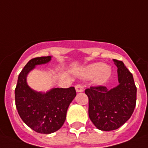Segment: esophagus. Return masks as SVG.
<instances>
[{
	"instance_id": "esophagus-1",
	"label": "esophagus",
	"mask_w": 148,
	"mask_h": 148,
	"mask_svg": "<svg viewBox=\"0 0 148 148\" xmlns=\"http://www.w3.org/2000/svg\"><path fill=\"white\" fill-rule=\"evenodd\" d=\"M75 90H76V92H83V86H81V85H76L75 86Z\"/></svg>"
}]
</instances>
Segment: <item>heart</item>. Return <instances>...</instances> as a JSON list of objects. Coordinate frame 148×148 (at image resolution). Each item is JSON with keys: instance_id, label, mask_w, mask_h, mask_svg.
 <instances>
[{"instance_id": "1", "label": "heart", "mask_w": 148, "mask_h": 148, "mask_svg": "<svg viewBox=\"0 0 148 148\" xmlns=\"http://www.w3.org/2000/svg\"><path fill=\"white\" fill-rule=\"evenodd\" d=\"M112 75V69L110 66L102 62H94L85 66L80 70V75L85 79L93 78L97 84H103L110 79Z\"/></svg>"}]
</instances>
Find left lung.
I'll list each match as a JSON object with an SVG mask.
<instances>
[{"label": "left lung", "mask_w": 148, "mask_h": 148, "mask_svg": "<svg viewBox=\"0 0 148 148\" xmlns=\"http://www.w3.org/2000/svg\"><path fill=\"white\" fill-rule=\"evenodd\" d=\"M117 67L119 84L109 90L105 86L85 90L89 98V116L97 129L116 130L130 119L137 100V88L133 75L122 61L113 59Z\"/></svg>", "instance_id": "left-lung-1"}]
</instances>
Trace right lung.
Returning <instances> with one entry per match:
<instances>
[{"instance_id": "1", "label": "right lung", "mask_w": 148, "mask_h": 148, "mask_svg": "<svg viewBox=\"0 0 148 148\" xmlns=\"http://www.w3.org/2000/svg\"><path fill=\"white\" fill-rule=\"evenodd\" d=\"M51 60V56L31 59L18 75L14 91L16 108L21 120L40 134H51L62 127L69 106L76 96L73 86L52 88L44 92L35 91L27 85L28 73L36 66L49 63Z\"/></svg>"}]
</instances>
